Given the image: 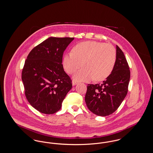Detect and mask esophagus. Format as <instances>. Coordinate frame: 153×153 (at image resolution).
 Masks as SVG:
<instances>
[{"label":"esophagus","instance_id":"34e87169","mask_svg":"<svg viewBox=\"0 0 153 153\" xmlns=\"http://www.w3.org/2000/svg\"><path fill=\"white\" fill-rule=\"evenodd\" d=\"M77 84V81H73V82H72V85H76Z\"/></svg>","mask_w":153,"mask_h":153}]
</instances>
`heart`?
Here are the masks:
<instances>
[{
    "mask_svg": "<svg viewBox=\"0 0 153 153\" xmlns=\"http://www.w3.org/2000/svg\"><path fill=\"white\" fill-rule=\"evenodd\" d=\"M72 52L64 56L62 64L68 74L74 72L81 65L84 67L73 75V79L77 81L106 79L112 72L117 61L116 49L111 44L82 42L75 45Z\"/></svg>",
    "mask_w": 153,
    "mask_h": 153,
    "instance_id": "1",
    "label": "heart"
}]
</instances>
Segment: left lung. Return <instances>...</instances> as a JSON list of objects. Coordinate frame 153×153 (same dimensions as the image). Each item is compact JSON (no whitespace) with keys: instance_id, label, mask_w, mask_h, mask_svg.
<instances>
[{"instance_id":"8db88e82","label":"left lung","mask_w":153,"mask_h":153,"mask_svg":"<svg viewBox=\"0 0 153 153\" xmlns=\"http://www.w3.org/2000/svg\"><path fill=\"white\" fill-rule=\"evenodd\" d=\"M117 61L112 72L102 84H88L85 101L95 115L105 117L117 110L128 92L129 66L123 52L117 45Z\"/></svg>"}]
</instances>
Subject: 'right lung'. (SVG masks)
Instances as JSON below:
<instances>
[{
  "label": "right lung",
  "mask_w": 153,
  "mask_h": 153,
  "mask_svg": "<svg viewBox=\"0 0 153 153\" xmlns=\"http://www.w3.org/2000/svg\"><path fill=\"white\" fill-rule=\"evenodd\" d=\"M74 38L50 37L30 52L22 72L25 94L39 112L53 114L61 109L72 80L62 64L64 51Z\"/></svg>",
  "instance_id": "right-lung-1"
}]
</instances>
